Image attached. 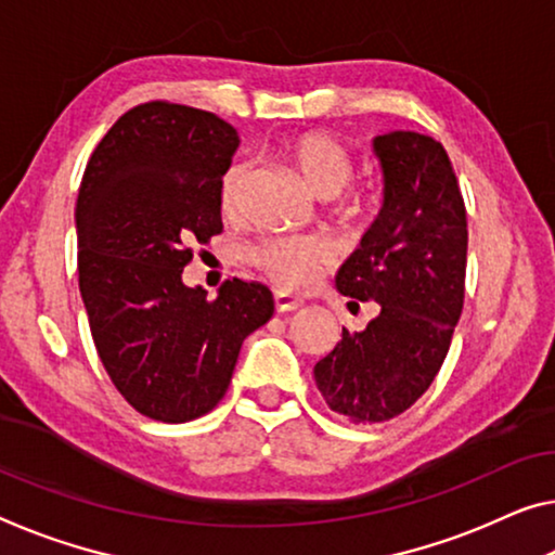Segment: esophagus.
<instances>
[{"label": "esophagus", "mask_w": 555, "mask_h": 555, "mask_svg": "<svg viewBox=\"0 0 555 555\" xmlns=\"http://www.w3.org/2000/svg\"><path fill=\"white\" fill-rule=\"evenodd\" d=\"M302 307V300H297V297L287 295V293H275V310L278 312H295Z\"/></svg>", "instance_id": "34e87169"}]
</instances>
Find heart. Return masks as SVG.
Segmentation results:
<instances>
[{
  "mask_svg": "<svg viewBox=\"0 0 555 555\" xmlns=\"http://www.w3.org/2000/svg\"><path fill=\"white\" fill-rule=\"evenodd\" d=\"M283 156L300 173L307 189L318 198H327L337 216L352 218L366 210V198L360 191H343L354 170V156L343 141L322 131H307L283 143ZM245 168L230 166L218 185L220 210L233 216L241 201ZM325 260L320 243L307 237H278L255 253V262L275 280L280 287L297 289L314 278V270Z\"/></svg>",
  "mask_w": 555,
  "mask_h": 555,
  "instance_id": "heart-1",
  "label": "heart"
}]
</instances>
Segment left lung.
I'll return each mask as SVG.
<instances>
[{
  "instance_id": "8db88e82",
  "label": "left lung",
  "mask_w": 555,
  "mask_h": 555,
  "mask_svg": "<svg viewBox=\"0 0 555 555\" xmlns=\"http://www.w3.org/2000/svg\"><path fill=\"white\" fill-rule=\"evenodd\" d=\"M382 208L339 268V295L379 314L314 364L332 412L387 422L420 399L441 370L464 307L466 208L444 146L416 131L374 135Z\"/></svg>"
}]
</instances>
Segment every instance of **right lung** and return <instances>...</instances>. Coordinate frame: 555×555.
Returning a JSON list of instances; mask_svg holds the SVG:
<instances>
[{
    "label": "right lung",
    "instance_id": "1",
    "mask_svg": "<svg viewBox=\"0 0 555 555\" xmlns=\"http://www.w3.org/2000/svg\"><path fill=\"white\" fill-rule=\"evenodd\" d=\"M241 139L208 111L153 101L111 126L76 201L79 289L111 382L135 412L181 424L210 412L243 339L275 310L260 283L216 300L183 283L191 245L223 230L218 185Z\"/></svg>",
    "mask_w": 555,
    "mask_h": 555
}]
</instances>
